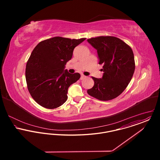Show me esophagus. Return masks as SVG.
Returning a JSON list of instances; mask_svg holds the SVG:
<instances>
[{
  "label": "esophagus",
  "mask_w": 160,
  "mask_h": 160,
  "mask_svg": "<svg viewBox=\"0 0 160 160\" xmlns=\"http://www.w3.org/2000/svg\"><path fill=\"white\" fill-rule=\"evenodd\" d=\"M86 78V76H84V74H81V79H84V78Z\"/></svg>",
  "instance_id": "34e87169"
}]
</instances>
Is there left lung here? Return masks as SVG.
Wrapping results in <instances>:
<instances>
[{"mask_svg":"<svg viewBox=\"0 0 160 160\" xmlns=\"http://www.w3.org/2000/svg\"><path fill=\"white\" fill-rule=\"evenodd\" d=\"M88 42L97 50L103 72L102 78L92 77L94 85L88 93L100 100H112L126 89L132 78L135 71L132 50L113 36L92 38Z\"/></svg>","mask_w":160,"mask_h":160,"instance_id":"1","label":"left lung"}]
</instances>
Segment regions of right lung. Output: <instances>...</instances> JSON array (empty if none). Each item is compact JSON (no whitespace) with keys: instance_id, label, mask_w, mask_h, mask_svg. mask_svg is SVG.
I'll return each instance as SVG.
<instances>
[{"instance_id":"1","label":"right lung","mask_w":160,"mask_h":160,"mask_svg":"<svg viewBox=\"0 0 160 160\" xmlns=\"http://www.w3.org/2000/svg\"><path fill=\"white\" fill-rule=\"evenodd\" d=\"M86 38L71 39L54 37L39 42L32 50L26 67L28 91L41 106L53 109L67 100L69 87L81 77L65 69L74 48Z\"/></svg>"}]
</instances>
